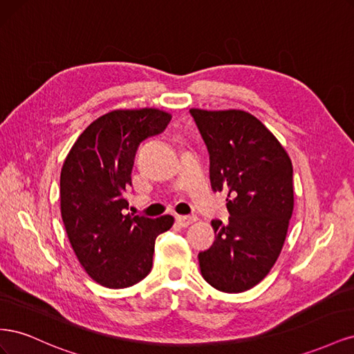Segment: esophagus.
Wrapping results in <instances>:
<instances>
[{"label":"esophagus","mask_w":354,"mask_h":354,"mask_svg":"<svg viewBox=\"0 0 354 354\" xmlns=\"http://www.w3.org/2000/svg\"><path fill=\"white\" fill-rule=\"evenodd\" d=\"M176 221H177L178 226L187 227V226H190V224L196 223V221H198V217H196V216H178V217L176 218Z\"/></svg>","instance_id":"obj_1"}]
</instances>
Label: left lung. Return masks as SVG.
I'll return each instance as SVG.
<instances>
[{
    "label": "left lung",
    "instance_id": "1",
    "mask_svg": "<svg viewBox=\"0 0 354 354\" xmlns=\"http://www.w3.org/2000/svg\"><path fill=\"white\" fill-rule=\"evenodd\" d=\"M209 152L214 192H227L229 223L212 220L216 241L199 252L201 273L221 292H245L269 274L294 209L292 164L260 120L239 109H190Z\"/></svg>",
    "mask_w": 354,
    "mask_h": 354
}]
</instances>
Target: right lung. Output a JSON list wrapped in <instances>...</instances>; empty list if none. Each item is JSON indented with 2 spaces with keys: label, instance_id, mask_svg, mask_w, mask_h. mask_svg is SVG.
<instances>
[{
  "label": "right lung",
  "instance_id": "obj_1",
  "mask_svg": "<svg viewBox=\"0 0 354 354\" xmlns=\"http://www.w3.org/2000/svg\"><path fill=\"white\" fill-rule=\"evenodd\" d=\"M171 113L116 109L93 121L73 143L60 173V211L72 250L93 281L111 289L143 281L158 234L174 218L124 214L138 145L162 133Z\"/></svg>",
  "mask_w": 354,
  "mask_h": 354
}]
</instances>
